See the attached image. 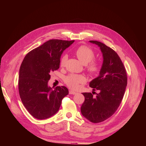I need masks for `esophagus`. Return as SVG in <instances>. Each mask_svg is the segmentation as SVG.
<instances>
[{"instance_id":"34e87169","label":"esophagus","mask_w":146,"mask_h":146,"mask_svg":"<svg viewBox=\"0 0 146 146\" xmlns=\"http://www.w3.org/2000/svg\"><path fill=\"white\" fill-rule=\"evenodd\" d=\"M77 93L76 92H75V91H72V90H69V94H76Z\"/></svg>"}]
</instances>
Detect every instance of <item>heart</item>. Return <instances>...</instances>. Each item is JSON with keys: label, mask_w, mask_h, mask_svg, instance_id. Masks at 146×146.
<instances>
[{"label": "heart", "mask_w": 146, "mask_h": 146, "mask_svg": "<svg viewBox=\"0 0 146 146\" xmlns=\"http://www.w3.org/2000/svg\"><path fill=\"white\" fill-rule=\"evenodd\" d=\"M78 59L84 64H86V69L91 76L98 75L102 69V65L99 61L93 60L95 52L91 48L87 46H81L77 47L74 51ZM68 59V56L63 55L60 60V66L64 67ZM86 78L83 75L70 74L64 78V82L69 88L77 89L80 84L85 83Z\"/></svg>", "instance_id": "1"}]
</instances>
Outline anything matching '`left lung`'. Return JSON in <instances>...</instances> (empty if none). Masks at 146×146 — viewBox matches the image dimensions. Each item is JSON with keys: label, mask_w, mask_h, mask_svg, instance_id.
<instances>
[{"label": "left lung", "mask_w": 146, "mask_h": 146, "mask_svg": "<svg viewBox=\"0 0 146 146\" xmlns=\"http://www.w3.org/2000/svg\"><path fill=\"white\" fill-rule=\"evenodd\" d=\"M90 42L100 47L104 62L99 76L90 83L94 91L99 90L100 92L96 97L91 92H83L85 101L81 112L90 122L99 123L111 117L120 105L127 85V76L124 66L115 51L101 42Z\"/></svg>", "instance_id": "1"}]
</instances>
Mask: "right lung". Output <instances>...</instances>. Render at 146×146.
<instances>
[{"instance_id":"1","label":"right lung","mask_w":146,"mask_h":146,"mask_svg":"<svg viewBox=\"0 0 146 146\" xmlns=\"http://www.w3.org/2000/svg\"><path fill=\"white\" fill-rule=\"evenodd\" d=\"M74 42L50 39L24 57L19 69V93L24 107L35 118L42 120L54 115L69 94L64 86L52 90L48 81L50 72L59 69L63 52Z\"/></svg>"}]
</instances>
